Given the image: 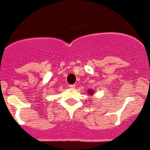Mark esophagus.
Returning <instances> with one entry per match:
<instances>
[{"instance_id": "esophagus-1", "label": "esophagus", "mask_w": 150, "mask_h": 150, "mask_svg": "<svg viewBox=\"0 0 150 150\" xmlns=\"http://www.w3.org/2000/svg\"><path fill=\"white\" fill-rule=\"evenodd\" d=\"M69 87H70L71 89H75V86L74 84H72V85H69Z\"/></svg>"}]
</instances>
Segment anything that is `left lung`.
I'll use <instances>...</instances> for the list:
<instances>
[{
    "mask_svg": "<svg viewBox=\"0 0 150 150\" xmlns=\"http://www.w3.org/2000/svg\"><path fill=\"white\" fill-rule=\"evenodd\" d=\"M94 90H93L91 89V90H90L89 89L88 90H87V94H88V96H93L94 95Z\"/></svg>",
    "mask_w": 150,
    "mask_h": 150,
    "instance_id": "obj_1",
    "label": "left lung"
}]
</instances>
